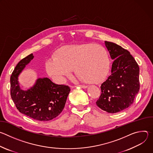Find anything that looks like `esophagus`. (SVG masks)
Listing matches in <instances>:
<instances>
[{"label":"esophagus","mask_w":153,"mask_h":153,"mask_svg":"<svg viewBox=\"0 0 153 153\" xmlns=\"http://www.w3.org/2000/svg\"><path fill=\"white\" fill-rule=\"evenodd\" d=\"M76 86H71V87H72V88H74V87H76ZM79 86H80V88H86L87 87H88L87 86L82 85H79Z\"/></svg>","instance_id":"34e87169"}]
</instances>
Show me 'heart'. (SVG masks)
<instances>
[{
	"label": "heart",
	"instance_id": "b5f03b06",
	"mask_svg": "<svg viewBox=\"0 0 153 153\" xmlns=\"http://www.w3.org/2000/svg\"><path fill=\"white\" fill-rule=\"evenodd\" d=\"M110 59L103 47L94 43H80L60 48L54 58L46 62V70L62 82L74 68L76 74L88 82H96L106 75Z\"/></svg>",
	"mask_w": 153,
	"mask_h": 153
}]
</instances>
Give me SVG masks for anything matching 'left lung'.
<instances>
[{
    "instance_id": "8db88e82",
    "label": "left lung",
    "mask_w": 153,
    "mask_h": 153,
    "mask_svg": "<svg viewBox=\"0 0 153 153\" xmlns=\"http://www.w3.org/2000/svg\"><path fill=\"white\" fill-rule=\"evenodd\" d=\"M112 60L111 75L100 86L96 105L109 113H116L133 103L140 88L139 67L130 53L116 43L105 41Z\"/></svg>"
}]
</instances>
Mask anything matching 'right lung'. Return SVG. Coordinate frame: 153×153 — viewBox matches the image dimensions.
<instances>
[{
  "label": "right lung",
  "instance_id": "right-lung-1",
  "mask_svg": "<svg viewBox=\"0 0 153 153\" xmlns=\"http://www.w3.org/2000/svg\"><path fill=\"white\" fill-rule=\"evenodd\" d=\"M33 58L31 54L16 65L10 77L11 96L21 113L39 121H49L58 116L63 110L70 88L55 84L50 79L43 77L38 78L28 90H22L18 77Z\"/></svg>",
  "mask_w": 153,
  "mask_h": 153
}]
</instances>
